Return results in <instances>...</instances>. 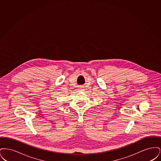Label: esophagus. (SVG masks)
I'll use <instances>...</instances> for the list:
<instances>
[{"label":"esophagus","mask_w":161,"mask_h":161,"mask_svg":"<svg viewBox=\"0 0 161 161\" xmlns=\"http://www.w3.org/2000/svg\"><path fill=\"white\" fill-rule=\"evenodd\" d=\"M83 86H80V87H79V90L80 91H83Z\"/></svg>","instance_id":"34e87169"}]
</instances>
